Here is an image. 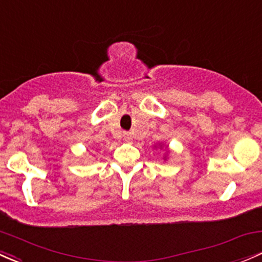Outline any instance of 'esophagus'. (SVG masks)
Returning a JSON list of instances; mask_svg holds the SVG:
<instances>
[{
	"instance_id": "esophagus-1",
	"label": "esophagus",
	"mask_w": 262,
	"mask_h": 262,
	"mask_svg": "<svg viewBox=\"0 0 262 262\" xmlns=\"http://www.w3.org/2000/svg\"><path fill=\"white\" fill-rule=\"evenodd\" d=\"M123 137H124V140H125V142H130V140L133 139V137H132V134L128 133V132H124Z\"/></svg>"
}]
</instances>
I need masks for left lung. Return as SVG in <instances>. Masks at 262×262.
<instances>
[{"label": "left lung", "mask_w": 262, "mask_h": 262, "mask_svg": "<svg viewBox=\"0 0 262 262\" xmlns=\"http://www.w3.org/2000/svg\"><path fill=\"white\" fill-rule=\"evenodd\" d=\"M164 147V144H159V148H161V149H162V148H163ZM156 148H157V145H156ZM170 152H169V149H168V145H167V147H166V154H164V157H163V159H164V161H167V156H168V154H169Z\"/></svg>", "instance_id": "8db88e82"}]
</instances>
